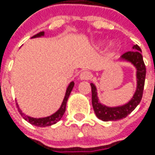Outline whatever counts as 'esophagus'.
Segmentation results:
<instances>
[{
  "instance_id": "34e87169",
  "label": "esophagus",
  "mask_w": 155,
  "mask_h": 155,
  "mask_svg": "<svg viewBox=\"0 0 155 155\" xmlns=\"http://www.w3.org/2000/svg\"><path fill=\"white\" fill-rule=\"evenodd\" d=\"M92 77V74L90 71H84L83 72H81L80 76H79V79L80 80H84V81H87V80H90Z\"/></svg>"
}]
</instances>
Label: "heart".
<instances>
[{"mask_svg": "<svg viewBox=\"0 0 155 155\" xmlns=\"http://www.w3.org/2000/svg\"><path fill=\"white\" fill-rule=\"evenodd\" d=\"M115 50V45H114V43H110L109 44V51H114Z\"/></svg>", "mask_w": 155, "mask_h": 155, "instance_id": "obj_1", "label": "heart"}]
</instances>
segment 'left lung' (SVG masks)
Returning <instances> with one entry per match:
<instances>
[{"label":"left lung","mask_w":155,"mask_h":155,"mask_svg":"<svg viewBox=\"0 0 155 155\" xmlns=\"http://www.w3.org/2000/svg\"><path fill=\"white\" fill-rule=\"evenodd\" d=\"M132 51H128L122 55L120 60L131 63L136 68V78H137V87L136 91L127 103L116 106V107H108L99 102L97 97V87L94 84H90L92 90V106L97 117L102 121H117L127 117L129 114L135 110L142 98L143 88L146 76V67L141 55V49L138 45L132 46Z\"/></svg>","instance_id":"1"}]
</instances>
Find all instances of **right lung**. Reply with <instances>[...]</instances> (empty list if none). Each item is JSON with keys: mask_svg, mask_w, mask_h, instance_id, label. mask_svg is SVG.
Returning <instances> with one entry per match:
<instances>
[{"mask_svg": "<svg viewBox=\"0 0 155 155\" xmlns=\"http://www.w3.org/2000/svg\"><path fill=\"white\" fill-rule=\"evenodd\" d=\"M45 35V31H41V32H39L38 34L34 35L32 38H38V37H41ZM74 86V82H71L70 84L68 85L67 87V90H66V94H65V97H64V99L62 101V104L60 106V108L55 112V114H53L52 115L50 116H47V117H44V118H33V117H29L26 114H24L22 110L19 109V106L18 104L16 103V107L18 109V111L20 112L21 116L26 120L28 121L29 124H33V126H36V127H49V126H52V124H54L56 123H58L63 116L65 110H66V105H67V101H68V98L71 95V92L72 90V88Z\"/></svg>", "mask_w": 155, "mask_h": 155, "instance_id": "right-lung-1", "label": "right lung"}]
</instances>
